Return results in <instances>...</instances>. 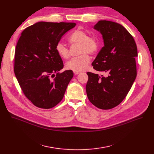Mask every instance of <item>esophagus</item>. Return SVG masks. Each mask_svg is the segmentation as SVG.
<instances>
[{
	"label": "esophagus",
	"instance_id": "obj_1",
	"mask_svg": "<svg viewBox=\"0 0 154 154\" xmlns=\"http://www.w3.org/2000/svg\"><path fill=\"white\" fill-rule=\"evenodd\" d=\"M79 73H80V72H78V71H74V74H75V75H77L79 74Z\"/></svg>",
	"mask_w": 154,
	"mask_h": 154
}]
</instances>
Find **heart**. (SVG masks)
<instances>
[{"instance_id": "b5f03b06", "label": "heart", "mask_w": 154, "mask_h": 154, "mask_svg": "<svg viewBox=\"0 0 154 154\" xmlns=\"http://www.w3.org/2000/svg\"><path fill=\"white\" fill-rule=\"evenodd\" d=\"M71 43L79 45L78 54H81L73 57L66 64V68L73 71H82L86 69L90 58L88 54H93L99 48V41L95 38L89 37L85 31L83 30L75 31L69 38ZM56 52L64 59H68L69 57V49L64 43L58 42L55 47Z\"/></svg>"}]
</instances>
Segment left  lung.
Masks as SVG:
<instances>
[{
    "instance_id": "obj_1",
    "label": "left lung",
    "mask_w": 154,
    "mask_h": 154,
    "mask_svg": "<svg viewBox=\"0 0 154 154\" xmlns=\"http://www.w3.org/2000/svg\"><path fill=\"white\" fill-rule=\"evenodd\" d=\"M102 35L104 46L92 63L107 77L88 72V98L98 108L109 109L119 105L127 96L137 76V48L134 38L120 24L100 20L93 27Z\"/></svg>"
}]
</instances>
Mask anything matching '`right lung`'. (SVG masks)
<instances>
[{"label": "right lung", "instance_id": "1", "mask_svg": "<svg viewBox=\"0 0 154 154\" xmlns=\"http://www.w3.org/2000/svg\"><path fill=\"white\" fill-rule=\"evenodd\" d=\"M75 26L73 23L42 21L21 33L16 48L14 71L25 96L35 106L51 108L63 98L73 72H58L64 65L55 47Z\"/></svg>", "mask_w": 154, "mask_h": 154}]
</instances>
